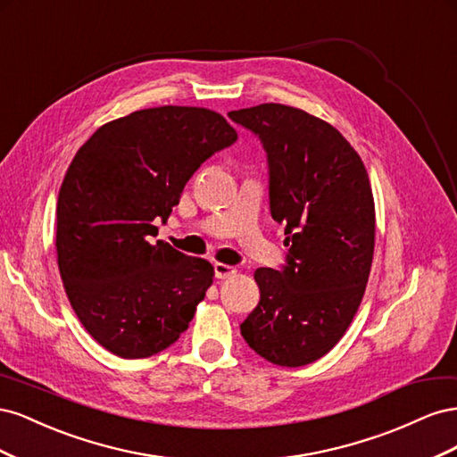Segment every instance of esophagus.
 Masks as SVG:
<instances>
[{"mask_svg":"<svg viewBox=\"0 0 457 457\" xmlns=\"http://www.w3.org/2000/svg\"><path fill=\"white\" fill-rule=\"evenodd\" d=\"M213 270H215V276L219 280H225V278H230V276L237 274V267H230V265H225V262H215L213 265Z\"/></svg>","mask_w":457,"mask_h":457,"instance_id":"esophagus-1","label":"esophagus"}]
</instances>
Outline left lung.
Returning a JSON list of instances; mask_svg holds the SVG:
<instances>
[{
    "label": "left lung",
    "instance_id": "left-lung-1",
    "mask_svg": "<svg viewBox=\"0 0 457 457\" xmlns=\"http://www.w3.org/2000/svg\"><path fill=\"white\" fill-rule=\"evenodd\" d=\"M269 165V205L289 245L280 270L257 269L259 305L240 324L265 361L311 364L343 337L368 284L376 210L364 163L324 120L284 104L232 110Z\"/></svg>",
    "mask_w": 457,
    "mask_h": 457
}]
</instances>
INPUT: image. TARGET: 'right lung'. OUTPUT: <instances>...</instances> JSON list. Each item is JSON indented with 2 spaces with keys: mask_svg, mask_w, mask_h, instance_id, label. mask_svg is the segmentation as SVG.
<instances>
[{
  "mask_svg": "<svg viewBox=\"0 0 457 457\" xmlns=\"http://www.w3.org/2000/svg\"><path fill=\"white\" fill-rule=\"evenodd\" d=\"M238 133L213 110L160 106L104 123L68 168L57 202L59 270L89 336L121 358L168 349L213 282L210 261L163 240L188 179Z\"/></svg>",
  "mask_w": 457,
  "mask_h": 457,
  "instance_id": "add662e5",
  "label": "right lung"
}]
</instances>
